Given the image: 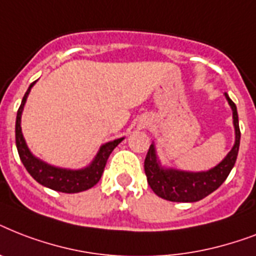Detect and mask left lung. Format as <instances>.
I'll list each match as a JSON object with an SVG mask.
<instances>
[{"instance_id":"1","label":"left lung","mask_w":256,"mask_h":256,"mask_svg":"<svg viewBox=\"0 0 256 256\" xmlns=\"http://www.w3.org/2000/svg\"><path fill=\"white\" fill-rule=\"evenodd\" d=\"M224 96L232 110V124L235 128V142L232 148L210 170L186 171L162 166L156 156V144H152L144 160V172L152 190L158 196L170 202H198L214 192L226 180L238 156L240 130L236 106L227 92H224Z\"/></svg>"}]
</instances>
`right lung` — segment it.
<instances>
[{
  "label": "right lung",
  "instance_id": "obj_1",
  "mask_svg": "<svg viewBox=\"0 0 256 256\" xmlns=\"http://www.w3.org/2000/svg\"><path fill=\"white\" fill-rule=\"evenodd\" d=\"M36 82H33L29 86L28 92H25V96L22 98L21 106H20L17 112V120H16V144H17V150L18 154H20V158H21V162L24 164L28 172L38 183H41L42 186L48 187V188L61 191V192H66V194L81 192V191L92 188V186H96L100 176H102L104 168L106 166L108 158L110 156L112 152L124 138H118V140H110V142H106V144H102L98 152H96V156H94V160H92V164L86 166V168H77V170L57 168V166L46 164L42 160L37 158L28 148L21 128V116L22 112H24V106H25L26 100L29 96L30 90H32Z\"/></svg>",
  "mask_w": 256,
  "mask_h": 256
}]
</instances>
